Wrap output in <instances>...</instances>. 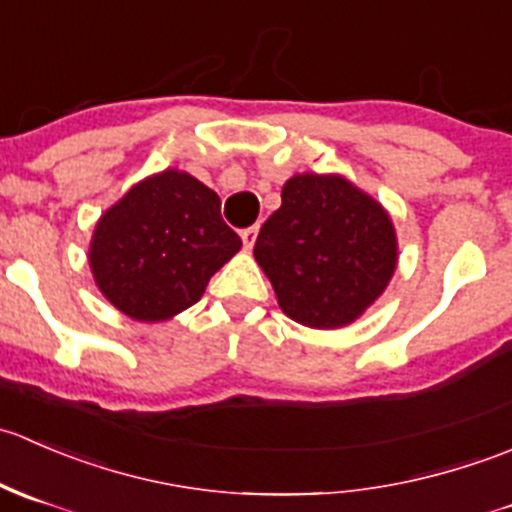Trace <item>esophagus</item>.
Here are the masks:
<instances>
[{
  "instance_id": "esophagus-1",
  "label": "esophagus",
  "mask_w": 512,
  "mask_h": 512,
  "mask_svg": "<svg viewBox=\"0 0 512 512\" xmlns=\"http://www.w3.org/2000/svg\"><path fill=\"white\" fill-rule=\"evenodd\" d=\"M257 230H260V227H257V225H252V227H245V230L240 232V237H242V245H245V250H252V245H255Z\"/></svg>"
}]
</instances>
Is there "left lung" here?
<instances>
[{
    "label": "left lung",
    "mask_w": 512,
    "mask_h": 512,
    "mask_svg": "<svg viewBox=\"0 0 512 512\" xmlns=\"http://www.w3.org/2000/svg\"><path fill=\"white\" fill-rule=\"evenodd\" d=\"M255 260L289 319L339 329L379 299L399 245L389 213L344 175L299 173L260 227Z\"/></svg>",
    "instance_id": "left-lung-1"
}]
</instances>
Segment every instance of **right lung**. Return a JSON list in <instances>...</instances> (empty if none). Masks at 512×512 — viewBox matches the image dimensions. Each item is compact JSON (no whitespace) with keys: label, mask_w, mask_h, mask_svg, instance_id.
Wrapping results in <instances>:
<instances>
[{"label":"right lung","mask_w":512,"mask_h":512,"mask_svg":"<svg viewBox=\"0 0 512 512\" xmlns=\"http://www.w3.org/2000/svg\"><path fill=\"white\" fill-rule=\"evenodd\" d=\"M242 247L215 190L168 168L133 185L101 215L89 265L103 297L138 322H163L203 297Z\"/></svg>","instance_id":"1"}]
</instances>
